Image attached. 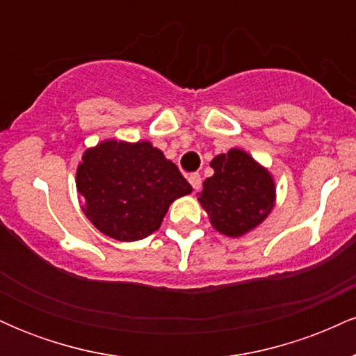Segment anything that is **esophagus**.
Listing matches in <instances>:
<instances>
[{"mask_svg": "<svg viewBox=\"0 0 356 356\" xmlns=\"http://www.w3.org/2000/svg\"><path fill=\"white\" fill-rule=\"evenodd\" d=\"M189 182H191L192 189H194V191L201 189L202 179H201V175H199V174H191V175H189Z\"/></svg>", "mask_w": 356, "mask_h": 356, "instance_id": "1", "label": "esophagus"}]
</instances>
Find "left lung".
<instances>
[{
	"instance_id": "1",
	"label": "left lung",
	"mask_w": 356,
	"mask_h": 356,
	"mask_svg": "<svg viewBox=\"0 0 356 356\" xmlns=\"http://www.w3.org/2000/svg\"><path fill=\"white\" fill-rule=\"evenodd\" d=\"M211 167L214 174L202 182V191L195 194L197 201L216 231L227 238H243L275 209V177L238 147L216 155Z\"/></svg>"
}]
</instances>
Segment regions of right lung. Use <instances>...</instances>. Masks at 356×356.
I'll list each match as a JSON object with an SVG mask.
<instances>
[{
  "label": "right lung",
  "mask_w": 356,
  "mask_h": 356,
  "mask_svg": "<svg viewBox=\"0 0 356 356\" xmlns=\"http://www.w3.org/2000/svg\"><path fill=\"white\" fill-rule=\"evenodd\" d=\"M75 182L90 222L122 243L157 231L170 204L192 192L177 165L149 140L107 138L88 147Z\"/></svg>",
  "instance_id": "add662e5"
}]
</instances>
